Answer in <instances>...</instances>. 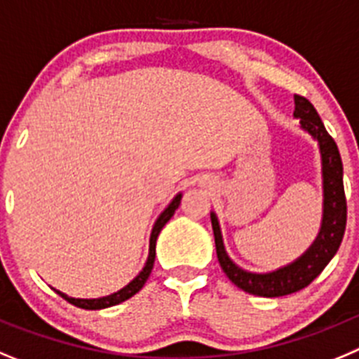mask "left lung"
I'll list each match as a JSON object with an SVG mask.
<instances>
[{
	"instance_id": "left-lung-1",
	"label": "left lung",
	"mask_w": 359,
	"mask_h": 359,
	"mask_svg": "<svg viewBox=\"0 0 359 359\" xmlns=\"http://www.w3.org/2000/svg\"><path fill=\"white\" fill-rule=\"evenodd\" d=\"M295 118L300 119V128L308 132L318 143L322 157V187H324V209H322L320 232L311 247L293 263L276 272L254 273L240 268L229 257L224 247V238L219 231L218 218L211 212L212 232H215L216 256L225 276L243 292L257 297H283L295 293L311 284L320 276L329 261L334 257L344 240L347 224V200L344 191V166L337 143L325 130L320 116L315 111L309 100L295 95Z\"/></svg>"
}]
</instances>
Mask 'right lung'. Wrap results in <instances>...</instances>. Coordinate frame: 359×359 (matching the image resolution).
Here are the masks:
<instances>
[{
  "label": "right lung",
  "instance_id": "obj_1",
  "mask_svg": "<svg viewBox=\"0 0 359 359\" xmlns=\"http://www.w3.org/2000/svg\"><path fill=\"white\" fill-rule=\"evenodd\" d=\"M180 198H182V193H179V195L175 196V198L170 202V205H168L166 209H164L163 212L159 215V218H157L156 225H154V229H151V234H150V250H148V259L147 263H144V268L141 270L137 276L134 277V279L130 280V283L125 286V288H121L119 292L116 293H111V295L107 297H100V299H75V297H67L66 293L59 292V290H55V292L59 293L62 299H66L69 304L76 306V308H82V309H103V308H111V306H116L119 304V302H125L127 299H130L132 295H135V293L140 292L141 288L144 286V283H147V279L150 277L151 273V268H154V261H156V241H157V236H159V232L163 231L164 225L170 222V218H172L173 215H175L177 208H179L180 203Z\"/></svg>",
  "mask_w": 359,
  "mask_h": 359
}]
</instances>
